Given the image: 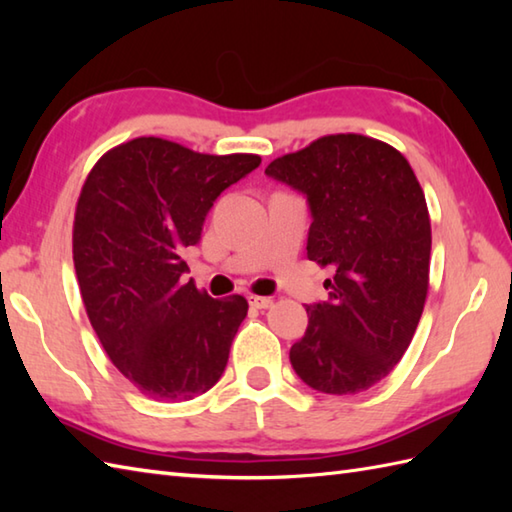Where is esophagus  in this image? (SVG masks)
I'll return each instance as SVG.
<instances>
[{"mask_svg": "<svg viewBox=\"0 0 512 512\" xmlns=\"http://www.w3.org/2000/svg\"><path fill=\"white\" fill-rule=\"evenodd\" d=\"M250 306L257 308V310H268V308H273V299H270V297H250Z\"/></svg>", "mask_w": 512, "mask_h": 512, "instance_id": "1", "label": "esophagus"}]
</instances>
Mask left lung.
Listing matches in <instances>:
<instances>
[{
  "label": "left lung",
  "mask_w": 512,
  "mask_h": 512,
  "mask_svg": "<svg viewBox=\"0 0 512 512\" xmlns=\"http://www.w3.org/2000/svg\"><path fill=\"white\" fill-rule=\"evenodd\" d=\"M266 176L306 195L308 259L334 270L328 299L306 306L292 369L323 394L365 391L407 352L427 299L431 222L416 173L387 143L336 134L273 160Z\"/></svg>",
  "instance_id": "obj_1"
}]
</instances>
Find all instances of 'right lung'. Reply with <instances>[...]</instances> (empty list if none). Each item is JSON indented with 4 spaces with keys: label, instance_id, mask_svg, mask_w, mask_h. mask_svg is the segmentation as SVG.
Listing matches in <instances>:
<instances>
[{
    "label": "right lung",
    "instance_id": "add662e5",
    "mask_svg": "<svg viewBox=\"0 0 512 512\" xmlns=\"http://www.w3.org/2000/svg\"><path fill=\"white\" fill-rule=\"evenodd\" d=\"M262 165L253 154L209 156L154 136L96 162L74 215L72 253L92 328L118 372L154 400L209 391L248 303L184 284L213 202Z\"/></svg>",
    "mask_w": 512,
    "mask_h": 512
}]
</instances>
